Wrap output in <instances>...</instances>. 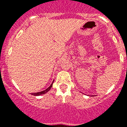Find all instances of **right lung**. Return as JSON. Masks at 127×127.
Here are the masks:
<instances>
[{
    "mask_svg": "<svg viewBox=\"0 0 127 127\" xmlns=\"http://www.w3.org/2000/svg\"><path fill=\"white\" fill-rule=\"evenodd\" d=\"M54 82V80L53 81V82L51 83V86H50L49 88H47L46 89V90H45L43 91H41V92H36V93H32V95H35V96H38V95H43V94H46V93L47 92H49V91L51 90V87L53 86V84Z\"/></svg>",
    "mask_w": 127,
    "mask_h": 127,
    "instance_id": "add662e5",
    "label": "right lung"
}]
</instances>
